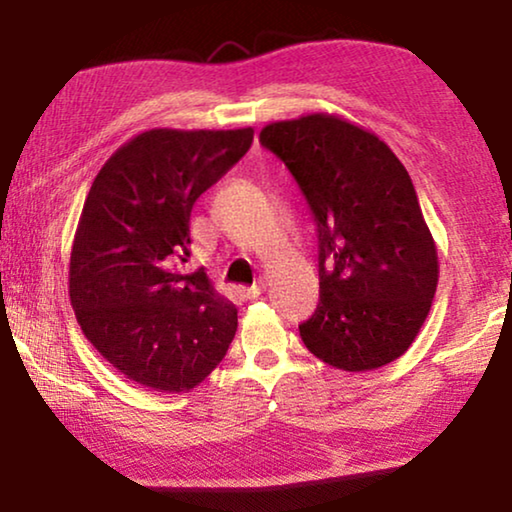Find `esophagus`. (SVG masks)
I'll use <instances>...</instances> for the list:
<instances>
[{
  "instance_id": "esophagus-1",
  "label": "esophagus",
  "mask_w": 512,
  "mask_h": 512,
  "mask_svg": "<svg viewBox=\"0 0 512 512\" xmlns=\"http://www.w3.org/2000/svg\"><path fill=\"white\" fill-rule=\"evenodd\" d=\"M263 291H265V282H258L254 286H247V289H242L244 298H258Z\"/></svg>"
}]
</instances>
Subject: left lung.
<instances>
[{
  "instance_id": "8db88e82",
  "label": "left lung",
  "mask_w": 512,
  "mask_h": 512,
  "mask_svg": "<svg viewBox=\"0 0 512 512\" xmlns=\"http://www.w3.org/2000/svg\"><path fill=\"white\" fill-rule=\"evenodd\" d=\"M296 179L319 237V305L300 324L328 366L363 373L408 352L431 310L438 251L415 186L375 132L333 114L261 130Z\"/></svg>"
}]
</instances>
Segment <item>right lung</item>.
Returning <instances> with one entry per match:
<instances>
[{
	"label": "right lung",
	"instance_id": "1",
	"mask_svg": "<svg viewBox=\"0 0 512 512\" xmlns=\"http://www.w3.org/2000/svg\"><path fill=\"white\" fill-rule=\"evenodd\" d=\"M254 130L156 128L125 142L90 186L69 258V300L90 345L128 380L181 394L226 356L237 310L205 270H174L191 209Z\"/></svg>",
	"mask_w": 512,
	"mask_h": 512
}]
</instances>
